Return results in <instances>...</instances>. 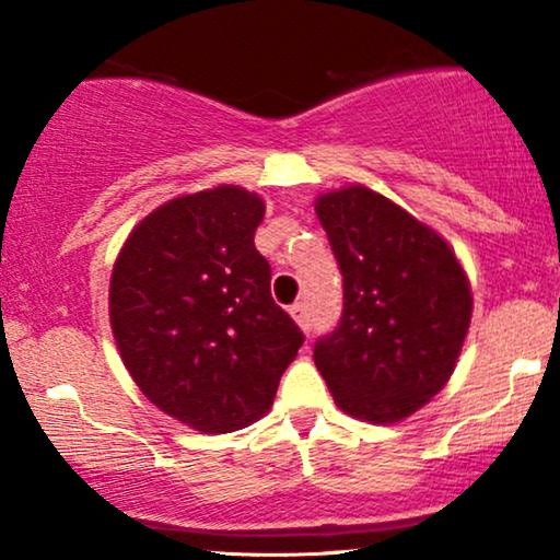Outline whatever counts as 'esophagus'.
Returning a JSON list of instances; mask_svg holds the SVG:
<instances>
[{"label": "esophagus", "instance_id": "obj_1", "mask_svg": "<svg viewBox=\"0 0 560 560\" xmlns=\"http://www.w3.org/2000/svg\"><path fill=\"white\" fill-rule=\"evenodd\" d=\"M289 316H292L302 329H307V305L305 302H294V305H289Z\"/></svg>", "mask_w": 560, "mask_h": 560}]
</instances>
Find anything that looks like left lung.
<instances>
[{
	"instance_id": "1",
	"label": "left lung",
	"mask_w": 560,
	"mask_h": 560,
	"mask_svg": "<svg viewBox=\"0 0 560 560\" xmlns=\"http://www.w3.org/2000/svg\"><path fill=\"white\" fill-rule=\"evenodd\" d=\"M316 213L342 271L345 307L313 361L347 416L408 419L458 363L474 307L466 271L436 231L365 186L320 195Z\"/></svg>"
}]
</instances>
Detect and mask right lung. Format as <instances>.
I'll list each match as a JSON object with an SVG mask.
<instances>
[{"mask_svg": "<svg viewBox=\"0 0 560 560\" xmlns=\"http://www.w3.org/2000/svg\"><path fill=\"white\" fill-rule=\"evenodd\" d=\"M262 215V199L242 186L176 197L128 234L113 268L110 326L128 374L205 434L266 416L305 342L255 249Z\"/></svg>", "mask_w": 560, "mask_h": 560, "instance_id": "add662e5", "label": "right lung"}]
</instances>
